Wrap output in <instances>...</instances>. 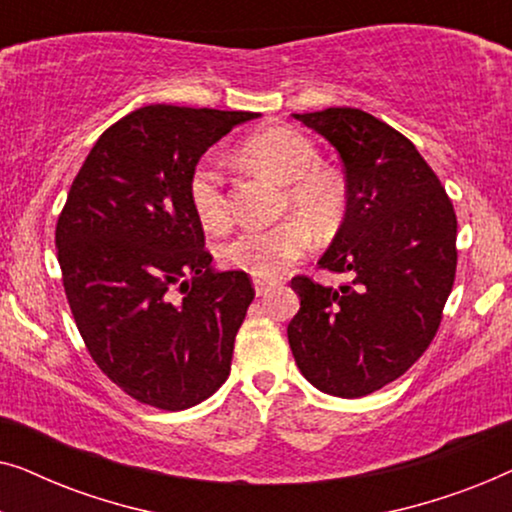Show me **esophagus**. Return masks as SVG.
I'll return each mask as SVG.
<instances>
[{
    "label": "esophagus",
    "mask_w": 512,
    "mask_h": 512,
    "mask_svg": "<svg viewBox=\"0 0 512 512\" xmlns=\"http://www.w3.org/2000/svg\"><path fill=\"white\" fill-rule=\"evenodd\" d=\"M254 289L258 296H265L272 289V279H265V277H254Z\"/></svg>",
    "instance_id": "34e87169"
}]
</instances>
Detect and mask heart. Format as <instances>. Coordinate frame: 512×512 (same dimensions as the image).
<instances>
[{"label": "heart", "mask_w": 512, "mask_h": 512, "mask_svg": "<svg viewBox=\"0 0 512 512\" xmlns=\"http://www.w3.org/2000/svg\"><path fill=\"white\" fill-rule=\"evenodd\" d=\"M242 158L251 167L286 184L282 207L296 212L314 233H328L345 212V186L338 174L321 170L319 151L310 139L291 128H275L251 137L242 146ZM191 205L200 223L221 230L228 223V200L223 177L214 163L202 160L188 181ZM307 230L298 221H282L270 228H244L219 247L226 268L247 275L272 277L305 254Z\"/></svg>", "instance_id": "obj_1"}]
</instances>
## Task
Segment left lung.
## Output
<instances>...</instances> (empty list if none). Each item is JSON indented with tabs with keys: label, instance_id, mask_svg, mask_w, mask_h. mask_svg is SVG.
<instances>
[{
	"label": "left lung",
	"instance_id": "8db88e82",
	"mask_svg": "<svg viewBox=\"0 0 512 512\" xmlns=\"http://www.w3.org/2000/svg\"><path fill=\"white\" fill-rule=\"evenodd\" d=\"M338 151L347 209L319 258L338 289L293 277L289 345L319 391L359 398L401 377L431 345L457 270V216L415 144L352 107L293 114Z\"/></svg>",
	"mask_w": 512,
	"mask_h": 512
}]
</instances>
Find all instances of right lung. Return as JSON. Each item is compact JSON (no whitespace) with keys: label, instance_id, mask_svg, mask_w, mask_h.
<instances>
[{"label":"right lung","instance_id":"right-lung-1","mask_svg":"<svg viewBox=\"0 0 512 512\" xmlns=\"http://www.w3.org/2000/svg\"><path fill=\"white\" fill-rule=\"evenodd\" d=\"M258 116L142 107L102 132L69 188L55 228L69 307L93 361L139 403L186 410L228 380L254 289L212 265L188 181Z\"/></svg>","mask_w":512,"mask_h":512}]
</instances>
